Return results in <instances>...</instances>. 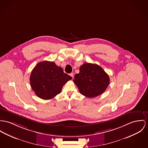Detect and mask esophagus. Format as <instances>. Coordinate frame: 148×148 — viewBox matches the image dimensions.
Returning a JSON list of instances; mask_svg holds the SVG:
<instances>
[{
    "label": "esophagus",
    "instance_id": "esophagus-1",
    "mask_svg": "<svg viewBox=\"0 0 148 148\" xmlns=\"http://www.w3.org/2000/svg\"><path fill=\"white\" fill-rule=\"evenodd\" d=\"M70 75L73 78V77H74V74L73 73H71V74H70Z\"/></svg>",
    "mask_w": 148,
    "mask_h": 148
}]
</instances>
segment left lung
<instances>
[{"instance_id":"obj_1","label":"left lung","mask_w":148,"mask_h":148,"mask_svg":"<svg viewBox=\"0 0 148 148\" xmlns=\"http://www.w3.org/2000/svg\"><path fill=\"white\" fill-rule=\"evenodd\" d=\"M80 93L87 97H95L102 94L107 88L110 78L103 69L97 64H83L79 73L73 80Z\"/></svg>"}]
</instances>
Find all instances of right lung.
Wrapping results in <instances>:
<instances>
[{
    "label": "right lung",
    "mask_w": 148,
    "mask_h": 148,
    "mask_svg": "<svg viewBox=\"0 0 148 148\" xmlns=\"http://www.w3.org/2000/svg\"><path fill=\"white\" fill-rule=\"evenodd\" d=\"M72 77L64 73L54 62H39L30 74L31 87L39 98L49 100L59 94L64 85Z\"/></svg>",
    "instance_id": "add662e5"
}]
</instances>
